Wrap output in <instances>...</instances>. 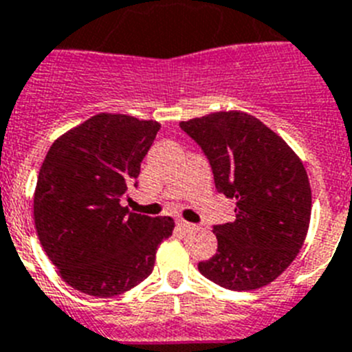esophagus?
I'll return each mask as SVG.
<instances>
[{"label": "esophagus", "mask_w": 352, "mask_h": 352, "mask_svg": "<svg viewBox=\"0 0 352 352\" xmlns=\"http://www.w3.org/2000/svg\"><path fill=\"white\" fill-rule=\"evenodd\" d=\"M179 227L182 228L184 232L197 230V225H193V223H189V221H184V219H179Z\"/></svg>", "instance_id": "34e87169"}]
</instances>
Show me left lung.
Segmentation results:
<instances>
[{"mask_svg":"<svg viewBox=\"0 0 352 352\" xmlns=\"http://www.w3.org/2000/svg\"><path fill=\"white\" fill-rule=\"evenodd\" d=\"M212 168L218 193L235 200V219L214 225L218 252L198 262L210 282L230 290L267 285L292 264L307 237L311 191L294 151L243 111L180 122Z\"/></svg>","mask_w":352,"mask_h":352,"instance_id":"1","label":"left lung"}]
</instances>
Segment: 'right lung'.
I'll return each mask as SVG.
<instances>
[{
    "instance_id": "right-lung-1",
    "label": "right lung",
    "mask_w": 352,
    "mask_h": 352,
    "mask_svg": "<svg viewBox=\"0 0 352 352\" xmlns=\"http://www.w3.org/2000/svg\"><path fill=\"white\" fill-rule=\"evenodd\" d=\"M159 124L99 113L51 145L33 198L42 248L62 278L88 296L111 298L152 273L170 216L129 212L120 198L138 186Z\"/></svg>"
}]
</instances>
